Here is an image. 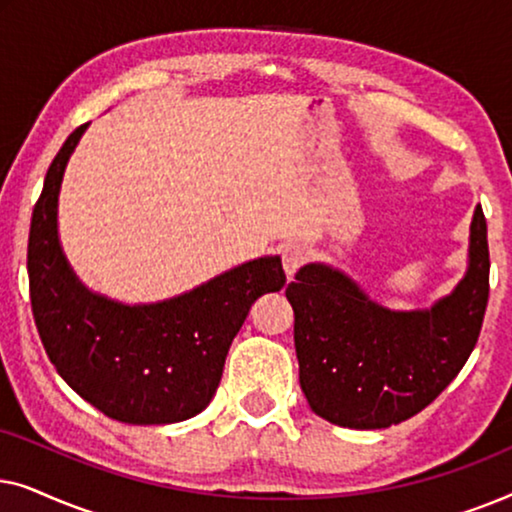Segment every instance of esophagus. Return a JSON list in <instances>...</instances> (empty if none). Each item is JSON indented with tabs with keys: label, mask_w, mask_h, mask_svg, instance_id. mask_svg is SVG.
Listing matches in <instances>:
<instances>
[{
	"label": "esophagus",
	"mask_w": 512,
	"mask_h": 512,
	"mask_svg": "<svg viewBox=\"0 0 512 512\" xmlns=\"http://www.w3.org/2000/svg\"><path fill=\"white\" fill-rule=\"evenodd\" d=\"M307 258H310V251H307V247H303V244H291V247H286L282 254L286 275L289 277L296 275V272L307 263Z\"/></svg>",
	"instance_id": "obj_1"
}]
</instances>
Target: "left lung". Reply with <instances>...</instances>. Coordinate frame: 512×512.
<instances>
[{
  "mask_svg": "<svg viewBox=\"0 0 512 512\" xmlns=\"http://www.w3.org/2000/svg\"><path fill=\"white\" fill-rule=\"evenodd\" d=\"M286 298L310 408L347 429L401 424L436 401L480 338L489 300L482 207L471 223V268L429 312L384 310L326 265H305Z\"/></svg>",
  "mask_w": 512,
  "mask_h": 512,
  "instance_id": "1",
  "label": "left lung"
}]
</instances>
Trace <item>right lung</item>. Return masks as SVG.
Instances as JSON below:
<instances>
[{
  "label": "right lung",
  "instance_id": "add662e5",
  "mask_svg": "<svg viewBox=\"0 0 512 512\" xmlns=\"http://www.w3.org/2000/svg\"><path fill=\"white\" fill-rule=\"evenodd\" d=\"M88 123L65 139L32 212L27 275L34 324L69 387L111 419L172 424L212 401L230 342L263 293L279 291V258H258L167 303L125 307L90 296L58 242L62 172Z\"/></svg>",
  "mask_w": 512,
  "mask_h": 512
}]
</instances>
